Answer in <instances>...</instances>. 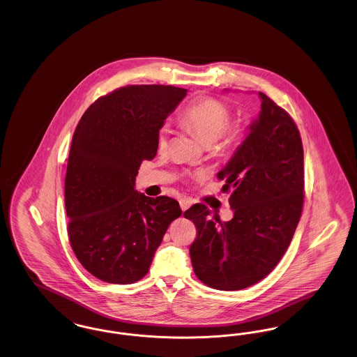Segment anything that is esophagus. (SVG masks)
Returning <instances> with one entry per match:
<instances>
[{"label":"esophagus","mask_w":357,"mask_h":357,"mask_svg":"<svg viewBox=\"0 0 357 357\" xmlns=\"http://www.w3.org/2000/svg\"><path fill=\"white\" fill-rule=\"evenodd\" d=\"M179 204H181V208H182L183 211H186L187 208H188V207L192 204V201H191L190 198H181Z\"/></svg>","instance_id":"obj_1"}]
</instances>
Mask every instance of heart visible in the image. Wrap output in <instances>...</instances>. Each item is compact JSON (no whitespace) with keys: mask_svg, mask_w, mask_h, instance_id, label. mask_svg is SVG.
<instances>
[{"mask_svg":"<svg viewBox=\"0 0 357 357\" xmlns=\"http://www.w3.org/2000/svg\"><path fill=\"white\" fill-rule=\"evenodd\" d=\"M231 111L225 102L215 98H204L188 105L181 115V123L195 132L204 146H211L215 150H225L234 144L242 136V128L230 124ZM170 128L162 126L156 135L159 150H165L169 144ZM202 172H197L201 176Z\"/></svg>","mask_w":357,"mask_h":357,"instance_id":"b5f03b06","label":"heart"}]
</instances>
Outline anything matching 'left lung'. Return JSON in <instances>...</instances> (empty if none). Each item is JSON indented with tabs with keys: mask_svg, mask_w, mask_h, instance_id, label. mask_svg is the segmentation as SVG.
<instances>
[{
	"mask_svg": "<svg viewBox=\"0 0 357 357\" xmlns=\"http://www.w3.org/2000/svg\"><path fill=\"white\" fill-rule=\"evenodd\" d=\"M261 112L249 134L218 172L233 190L234 217L221 222L204 204L186 213L197 226L190 257L197 277L210 288L241 290L275 268L300 221L304 204V150L288 112L258 92Z\"/></svg>",
	"mask_w": 357,
	"mask_h": 357,
	"instance_id": "left-lung-1",
	"label": "left lung"
}]
</instances>
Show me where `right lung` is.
Returning <instances> with one entry per match:
<instances>
[{"instance_id": "obj_1", "label": "right lung", "mask_w": 357, "mask_h": 357, "mask_svg": "<svg viewBox=\"0 0 357 357\" xmlns=\"http://www.w3.org/2000/svg\"><path fill=\"white\" fill-rule=\"evenodd\" d=\"M172 85H127L99 98L72 137L66 174L68 237L79 262L96 278L127 285L143 278L171 222L181 217L170 197L135 190L156 135L186 96Z\"/></svg>"}]
</instances>
